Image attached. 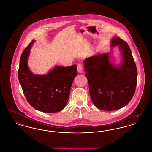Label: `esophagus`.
Listing matches in <instances>:
<instances>
[{
    "instance_id": "obj_1",
    "label": "esophagus",
    "mask_w": 152,
    "mask_h": 152,
    "mask_svg": "<svg viewBox=\"0 0 152 152\" xmlns=\"http://www.w3.org/2000/svg\"><path fill=\"white\" fill-rule=\"evenodd\" d=\"M77 72L80 73H83V67L81 64H78L77 67Z\"/></svg>"
}]
</instances>
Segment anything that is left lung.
<instances>
[{
  "instance_id": "1",
  "label": "left lung",
  "mask_w": 152,
  "mask_h": 152,
  "mask_svg": "<svg viewBox=\"0 0 152 152\" xmlns=\"http://www.w3.org/2000/svg\"><path fill=\"white\" fill-rule=\"evenodd\" d=\"M118 46L121 60L115 65L113 51L93 55L84 61L91 100L98 109L113 111L126 106L134 96L137 71L127 43L119 37L111 40V48Z\"/></svg>"
}]
</instances>
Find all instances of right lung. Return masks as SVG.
<instances>
[{
    "label": "right lung",
    "instance_id": "right-lung-1",
    "mask_svg": "<svg viewBox=\"0 0 152 152\" xmlns=\"http://www.w3.org/2000/svg\"><path fill=\"white\" fill-rule=\"evenodd\" d=\"M33 40L20 58L18 77L28 102L35 109L54 113L63 109L69 99L73 80L77 75L76 64L69 67L56 66L48 73H33L28 65Z\"/></svg>",
    "mask_w": 152,
    "mask_h": 152
}]
</instances>
